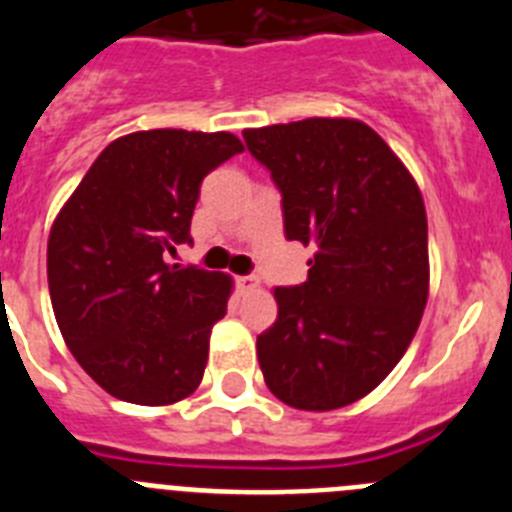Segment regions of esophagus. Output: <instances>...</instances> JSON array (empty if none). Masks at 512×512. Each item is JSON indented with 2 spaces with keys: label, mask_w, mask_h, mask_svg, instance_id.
Wrapping results in <instances>:
<instances>
[{
  "label": "esophagus",
  "mask_w": 512,
  "mask_h": 512,
  "mask_svg": "<svg viewBox=\"0 0 512 512\" xmlns=\"http://www.w3.org/2000/svg\"><path fill=\"white\" fill-rule=\"evenodd\" d=\"M238 282V289L241 292H253V289H259V279L253 277V274H246V277H238L235 279Z\"/></svg>",
  "instance_id": "34e87169"
}]
</instances>
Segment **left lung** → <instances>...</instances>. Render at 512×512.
I'll use <instances>...</instances> for the list:
<instances>
[{"label": "left lung", "mask_w": 512, "mask_h": 512, "mask_svg": "<svg viewBox=\"0 0 512 512\" xmlns=\"http://www.w3.org/2000/svg\"><path fill=\"white\" fill-rule=\"evenodd\" d=\"M282 192L284 235L315 246L307 282L277 287L256 338L266 387L289 408L361 400L408 351L428 300L420 189L369 125L307 117L243 130Z\"/></svg>", "instance_id": "left-lung-1"}]
</instances>
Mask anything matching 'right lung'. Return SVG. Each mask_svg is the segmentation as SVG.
<instances>
[{
    "mask_svg": "<svg viewBox=\"0 0 512 512\" xmlns=\"http://www.w3.org/2000/svg\"><path fill=\"white\" fill-rule=\"evenodd\" d=\"M241 151L230 133L122 135L58 212L48 238L56 323L81 369L117 400L171 405L200 387L233 279L169 256L192 243L202 179Z\"/></svg>",
    "mask_w": 512,
    "mask_h": 512,
    "instance_id": "add662e5",
    "label": "right lung"
}]
</instances>
